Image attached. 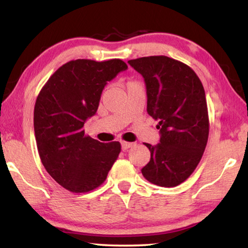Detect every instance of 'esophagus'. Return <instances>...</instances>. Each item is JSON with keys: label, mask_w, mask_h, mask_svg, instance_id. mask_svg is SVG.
I'll return each instance as SVG.
<instances>
[{"label": "esophagus", "mask_w": 248, "mask_h": 248, "mask_svg": "<svg viewBox=\"0 0 248 248\" xmlns=\"http://www.w3.org/2000/svg\"><path fill=\"white\" fill-rule=\"evenodd\" d=\"M133 145H134V143H132V142L121 141V148H123V150H128L130 148H132Z\"/></svg>", "instance_id": "obj_1"}]
</instances>
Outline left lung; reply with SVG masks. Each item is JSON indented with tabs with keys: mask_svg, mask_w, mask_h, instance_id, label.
Listing matches in <instances>:
<instances>
[{
	"mask_svg": "<svg viewBox=\"0 0 248 248\" xmlns=\"http://www.w3.org/2000/svg\"><path fill=\"white\" fill-rule=\"evenodd\" d=\"M128 63L144 78L146 110L158 120L161 134L158 144L144 143L151 158L142 175L157 186H178L194 173L208 142L202 83L189 66L165 56L143 57Z\"/></svg>",
	"mask_w": 248,
	"mask_h": 248,
	"instance_id": "left-lung-1",
	"label": "left lung"
}]
</instances>
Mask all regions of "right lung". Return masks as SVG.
I'll return each instance as SVG.
<instances>
[{
  "instance_id": "obj_1",
  "label": "right lung",
  "mask_w": 248,
  "mask_h": 248,
  "mask_svg": "<svg viewBox=\"0 0 248 248\" xmlns=\"http://www.w3.org/2000/svg\"><path fill=\"white\" fill-rule=\"evenodd\" d=\"M127 69L120 59H78L60 66L40 91L33 110L37 148L46 170L65 189L97 188L118 157L119 142L102 143L83 127L97 111L107 82Z\"/></svg>"
}]
</instances>
